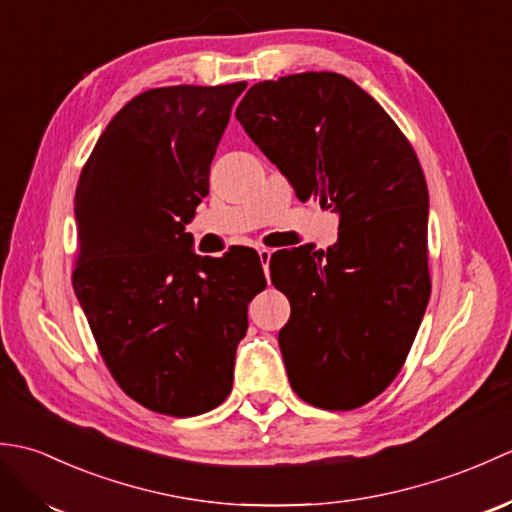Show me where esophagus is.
<instances>
[{"label":"esophagus","instance_id":"34e87169","mask_svg":"<svg viewBox=\"0 0 512 512\" xmlns=\"http://www.w3.org/2000/svg\"><path fill=\"white\" fill-rule=\"evenodd\" d=\"M257 253H259V262H262V266H264V273L268 277V273H270L268 264H270V257H273V250H270V248H259Z\"/></svg>","mask_w":512,"mask_h":512}]
</instances>
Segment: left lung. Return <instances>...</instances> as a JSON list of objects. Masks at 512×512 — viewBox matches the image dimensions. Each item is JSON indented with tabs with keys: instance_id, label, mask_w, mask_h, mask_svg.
Returning <instances> with one entry per match:
<instances>
[{
	"instance_id": "1",
	"label": "left lung",
	"mask_w": 512,
	"mask_h": 512,
	"mask_svg": "<svg viewBox=\"0 0 512 512\" xmlns=\"http://www.w3.org/2000/svg\"><path fill=\"white\" fill-rule=\"evenodd\" d=\"M235 116L301 202L341 215L328 250L270 259L290 301L279 330L290 385L319 409L363 407L400 374L431 295L420 160L383 107L336 72L255 83Z\"/></svg>"
}]
</instances>
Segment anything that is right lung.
Listing matches in <instances>:
<instances>
[{"mask_svg": "<svg viewBox=\"0 0 512 512\" xmlns=\"http://www.w3.org/2000/svg\"><path fill=\"white\" fill-rule=\"evenodd\" d=\"M246 83L138 94L101 134L74 195L72 286L125 394L189 418L233 387L248 303L266 288L253 250L200 257L184 233Z\"/></svg>", "mask_w": 512, "mask_h": 512, "instance_id": "obj_1", "label": "right lung"}]
</instances>
